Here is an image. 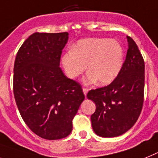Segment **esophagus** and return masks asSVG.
I'll return each instance as SVG.
<instances>
[{
  "instance_id": "1",
  "label": "esophagus",
  "mask_w": 158,
  "mask_h": 158,
  "mask_svg": "<svg viewBox=\"0 0 158 158\" xmlns=\"http://www.w3.org/2000/svg\"><path fill=\"white\" fill-rule=\"evenodd\" d=\"M83 93H84V95H87V91H88V89H87V88H85V87H83Z\"/></svg>"
}]
</instances>
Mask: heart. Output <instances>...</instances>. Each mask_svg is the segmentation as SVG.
Masks as SVG:
<instances>
[{"label":"heart","instance_id":"obj_1","mask_svg":"<svg viewBox=\"0 0 158 158\" xmlns=\"http://www.w3.org/2000/svg\"><path fill=\"white\" fill-rule=\"evenodd\" d=\"M67 76L75 79L83 74L87 66L83 82L99 85L112 83L119 75L123 65V50L117 42L103 38H89L78 42L72 50L62 58Z\"/></svg>","mask_w":158,"mask_h":158}]
</instances>
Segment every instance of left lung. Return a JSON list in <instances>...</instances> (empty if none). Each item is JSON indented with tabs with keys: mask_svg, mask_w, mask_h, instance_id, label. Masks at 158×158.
<instances>
[{
	"mask_svg": "<svg viewBox=\"0 0 158 158\" xmlns=\"http://www.w3.org/2000/svg\"><path fill=\"white\" fill-rule=\"evenodd\" d=\"M127 39L126 59L117 77L109 85L87 95L96 106L91 116L92 128L103 137H115L129 130L143 107L144 62L134 40L128 36Z\"/></svg>",
	"mask_w": 158,
	"mask_h": 158,
	"instance_id": "1",
	"label": "left lung"
}]
</instances>
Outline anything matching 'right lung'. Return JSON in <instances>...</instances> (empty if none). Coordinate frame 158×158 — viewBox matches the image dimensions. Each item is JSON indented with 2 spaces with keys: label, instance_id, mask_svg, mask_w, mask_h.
I'll use <instances>...</instances> for the list:
<instances>
[{
  "label": "right lung",
  "instance_id": "1",
  "mask_svg": "<svg viewBox=\"0 0 158 158\" xmlns=\"http://www.w3.org/2000/svg\"><path fill=\"white\" fill-rule=\"evenodd\" d=\"M68 33H34L18 50L14 67V94L30 130L42 138L68 136L84 100L81 85L63 74L60 64Z\"/></svg>",
  "mask_w": 158,
  "mask_h": 158
}]
</instances>
